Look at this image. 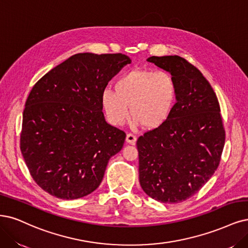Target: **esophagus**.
<instances>
[{
  "mask_svg": "<svg viewBox=\"0 0 248 248\" xmlns=\"http://www.w3.org/2000/svg\"><path fill=\"white\" fill-rule=\"evenodd\" d=\"M136 140H138V138L132 133H128L127 136H126V141L128 143H131V144H134L136 142Z\"/></svg>",
  "mask_w": 248,
  "mask_h": 248,
  "instance_id": "esophagus-1",
  "label": "esophagus"
}]
</instances>
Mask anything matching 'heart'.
Here are the masks:
<instances>
[{
    "instance_id": "obj_1",
    "label": "heart",
    "mask_w": 248,
    "mask_h": 248,
    "mask_svg": "<svg viewBox=\"0 0 248 248\" xmlns=\"http://www.w3.org/2000/svg\"><path fill=\"white\" fill-rule=\"evenodd\" d=\"M176 95V83L169 73L136 69L122 75L115 83V90L102 91L101 106L113 125L123 124L130 109L134 126L155 129L167 121Z\"/></svg>"
}]
</instances>
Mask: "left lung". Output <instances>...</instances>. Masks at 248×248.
I'll use <instances>...</instances> for the list:
<instances>
[{"mask_svg": "<svg viewBox=\"0 0 248 248\" xmlns=\"http://www.w3.org/2000/svg\"><path fill=\"white\" fill-rule=\"evenodd\" d=\"M147 61L170 73L177 95L167 121L136 142L140 186L159 202H183L199 192L219 165L226 140L219 104L209 82L185 58Z\"/></svg>", "mask_w": 248, "mask_h": 248, "instance_id": "left-lung-1", "label": "left lung"}]
</instances>
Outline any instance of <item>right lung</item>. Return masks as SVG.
Listing matches in <instances>:
<instances>
[{
    "label": "right lung",
    "instance_id": "1",
    "mask_svg": "<svg viewBox=\"0 0 248 248\" xmlns=\"http://www.w3.org/2000/svg\"><path fill=\"white\" fill-rule=\"evenodd\" d=\"M131 59L122 53H78L49 71L25 102L20 150L29 171L45 192L82 198L100 185L124 131L106 122L101 93Z\"/></svg>",
    "mask_w": 248,
    "mask_h": 248
}]
</instances>
